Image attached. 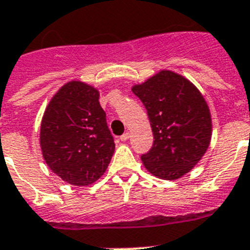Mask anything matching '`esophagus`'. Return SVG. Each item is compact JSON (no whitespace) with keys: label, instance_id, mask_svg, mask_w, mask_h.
Returning <instances> with one entry per match:
<instances>
[{"label":"esophagus","instance_id":"1","mask_svg":"<svg viewBox=\"0 0 250 250\" xmlns=\"http://www.w3.org/2000/svg\"><path fill=\"white\" fill-rule=\"evenodd\" d=\"M129 137H131V133H129V132H125V133H123V135L121 136V141H127Z\"/></svg>","mask_w":250,"mask_h":250}]
</instances>
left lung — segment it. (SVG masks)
<instances>
[{"instance_id":"1","label":"left lung","mask_w":250,"mask_h":250,"mask_svg":"<svg viewBox=\"0 0 250 250\" xmlns=\"http://www.w3.org/2000/svg\"><path fill=\"white\" fill-rule=\"evenodd\" d=\"M132 91L147 110L154 135L142 163L161 179H178L208 148L212 125L207 103L196 86L171 71H161Z\"/></svg>"}]
</instances>
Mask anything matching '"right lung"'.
<instances>
[{"instance_id": "obj_1", "label": "right lung", "mask_w": 250, "mask_h": 250, "mask_svg": "<svg viewBox=\"0 0 250 250\" xmlns=\"http://www.w3.org/2000/svg\"><path fill=\"white\" fill-rule=\"evenodd\" d=\"M41 146L50 170L67 183L81 187L99 179L115 148L99 91L80 81L62 86L44 113Z\"/></svg>"}]
</instances>
